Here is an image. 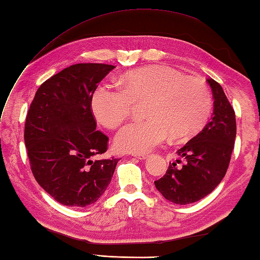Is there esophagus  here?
Returning a JSON list of instances; mask_svg holds the SVG:
<instances>
[{
	"mask_svg": "<svg viewBox=\"0 0 260 260\" xmlns=\"http://www.w3.org/2000/svg\"><path fill=\"white\" fill-rule=\"evenodd\" d=\"M133 156L140 158V159H146L148 157V155H146V154H143V155H141V154H134Z\"/></svg>",
	"mask_w": 260,
	"mask_h": 260,
	"instance_id": "obj_1",
	"label": "esophagus"
}]
</instances>
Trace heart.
I'll return each mask as SVG.
<instances>
[{
    "instance_id": "obj_1",
    "label": "heart",
    "mask_w": 260,
    "mask_h": 260,
    "mask_svg": "<svg viewBox=\"0 0 260 260\" xmlns=\"http://www.w3.org/2000/svg\"><path fill=\"white\" fill-rule=\"evenodd\" d=\"M146 102L145 119L126 124L115 137L120 152L146 154L171 136L190 139L206 125L212 97L206 82L167 66H148L126 74L123 86L104 84L92 96V112L107 128L128 117L135 103Z\"/></svg>"
}]
</instances>
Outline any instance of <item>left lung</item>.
Listing matches in <instances>:
<instances>
[{"mask_svg": "<svg viewBox=\"0 0 260 260\" xmlns=\"http://www.w3.org/2000/svg\"><path fill=\"white\" fill-rule=\"evenodd\" d=\"M213 95V114L204 128L176 151L186 163L169 165L163 178L154 181L157 191L176 204H189L211 193L227 172L236 140V115L217 81L209 78Z\"/></svg>", "mask_w": 260, "mask_h": 260, "instance_id": "left-lung-1", "label": "left lung"}]
</instances>
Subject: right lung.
Segmentation results:
<instances>
[{"instance_id": "obj_1", "label": "right lung", "mask_w": 260, "mask_h": 260, "mask_svg": "<svg viewBox=\"0 0 260 260\" xmlns=\"http://www.w3.org/2000/svg\"><path fill=\"white\" fill-rule=\"evenodd\" d=\"M115 67L70 66L39 87L26 115L24 142L32 173L63 206L95 203L112 181L118 158L95 159L108 137L96 131L91 99L98 82Z\"/></svg>"}]
</instances>
